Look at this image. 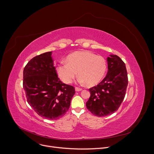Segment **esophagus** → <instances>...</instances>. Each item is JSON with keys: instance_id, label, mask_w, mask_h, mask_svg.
Wrapping results in <instances>:
<instances>
[{"instance_id": "34e87169", "label": "esophagus", "mask_w": 154, "mask_h": 154, "mask_svg": "<svg viewBox=\"0 0 154 154\" xmlns=\"http://www.w3.org/2000/svg\"><path fill=\"white\" fill-rule=\"evenodd\" d=\"M75 90L76 91H82V89L80 88H79V87H75Z\"/></svg>"}]
</instances>
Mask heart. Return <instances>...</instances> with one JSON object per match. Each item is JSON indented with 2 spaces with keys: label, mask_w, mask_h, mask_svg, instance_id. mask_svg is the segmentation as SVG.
Segmentation results:
<instances>
[{
  "label": "heart",
  "mask_w": 154,
  "mask_h": 154,
  "mask_svg": "<svg viewBox=\"0 0 154 154\" xmlns=\"http://www.w3.org/2000/svg\"><path fill=\"white\" fill-rule=\"evenodd\" d=\"M106 68L103 57L89 51H78L69 55L66 62H60L57 66V72L64 83L70 84L78 72L80 83L94 86L102 79Z\"/></svg>",
  "instance_id": "obj_1"
}]
</instances>
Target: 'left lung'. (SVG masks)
Here are the masks:
<instances>
[{
	"label": "left lung",
	"instance_id": "left-lung-1",
	"mask_svg": "<svg viewBox=\"0 0 154 154\" xmlns=\"http://www.w3.org/2000/svg\"><path fill=\"white\" fill-rule=\"evenodd\" d=\"M108 72L97 86L89 89L91 96L86 103L94 115L103 117L117 111L123 101L128 85L124 62L116 55L108 57Z\"/></svg>",
	"mask_w": 154,
	"mask_h": 154
}]
</instances>
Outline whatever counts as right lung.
Returning a JSON list of instances; mask_svg holds the SVG:
<instances>
[{
    "label": "right lung",
    "instance_id": "add662e5",
    "mask_svg": "<svg viewBox=\"0 0 154 154\" xmlns=\"http://www.w3.org/2000/svg\"><path fill=\"white\" fill-rule=\"evenodd\" d=\"M23 88L29 104L40 116L57 119L69 109L75 94L73 86L58 77L52 52L33 57L23 71Z\"/></svg>",
    "mask_w": 154,
    "mask_h": 154
}]
</instances>
